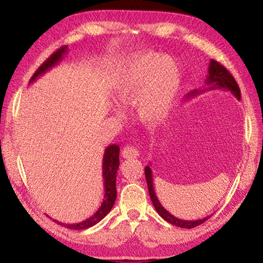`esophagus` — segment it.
Returning <instances> with one entry per match:
<instances>
[{"instance_id":"34e87169","label":"esophagus","mask_w":263,"mask_h":263,"mask_svg":"<svg viewBox=\"0 0 263 263\" xmlns=\"http://www.w3.org/2000/svg\"><path fill=\"white\" fill-rule=\"evenodd\" d=\"M122 154H123V158L125 159H135L139 157V151L135 147H132V146H126V147H124Z\"/></svg>"}]
</instances>
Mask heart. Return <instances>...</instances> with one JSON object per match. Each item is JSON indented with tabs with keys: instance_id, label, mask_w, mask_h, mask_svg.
<instances>
[{
	"instance_id": "b5f03b06",
	"label": "heart",
	"mask_w": 263,
	"mask_h": 263,
	"mask_svg": "<svg viewBox=\"0 0 263 263\" xmlns=\"http://www.w3.org/2000/svg\"><path fill=\"white\" fill-rule=\"evenodd\" d=\"M181 72L172 58L158 53L137 54L126 62L114 84L112 97L122 108L135 105L147 126L161 123L181 88Z\"/></svg>"
}]
</instances>
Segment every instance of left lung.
<instances>
[{
	"instance_id": "obj_1",
	"label": "left lung",
	"mask_w": 263,
	"mask_h": 263,
	"mask_svg": "<svg viewBox=\"0 0 263 263\" xmlns=\"http://www.w3.org/2000/svg\"><path fill=\"white\" fill-rule=\"evenodd\" d=\"M208 77L205 80V86H204L203 89H195L191 92H189L185 97L186 99H191V97L197 96L202 92H205L209 90H225V91H230L237 97L238 100H240V88L238 86L237 81H235L234 78L232 77L228 69H226L224 66L220 65L219 62L211 59L210 60V65H209V69H208ZM145 176H146V182H147V186H148V193H149V197L152 199V203L155 208V210L161 216L164 220H167L168 222H171L172 225H175L177 228H182V229H194L196 226L203 224L204 221H206L209 219V217H204L202 219L198 220H184V219H179L172 215L171 212H168L166 209H164L161 203L159 202V199L155 195L154 191V186H153V176H152V171H151L149 166L145 167Z\"/></svg>"
}]
</instances>
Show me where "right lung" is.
Wrapping results in <instances>:
<instances>
[{
  "label": "right lung",
  "mask_w": 263,
  "mask_h": 263,
  "mask_svg": "<svg viewBox=\"0 0 263 263\" xmlns=\"http://www.w3.org/2000/svg\"><path fill=\"white\" fill-rule=\"evenodd\" d=\"M67 46H62L59 50L55 51L44 64L35 70L32 78L30 79V83H32L35 79L41 77L42 74L46 73L50 70L53 66H55L61 61L62 57L67 52ZM102 172H103L104 179V197L101 206L94 215L89 217L88 219L80 221L78 224H65V222L54 220L59 225L65 226V228L70 230H86L94 226L97 222L101 221L103 218L108 215L111 209H112L116 197H117V190H116V177H117V171L119 167V146L116 144L110 145L104 151L103 162H102Z\"/></svg>",
  "instance_id": "obj_1"
}]
</instances>
